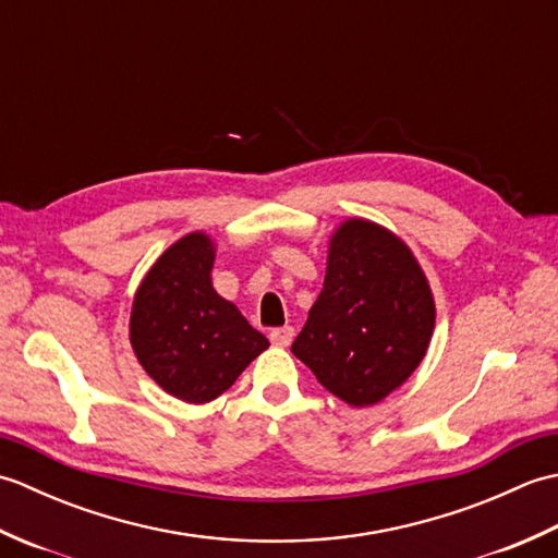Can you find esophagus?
<instances>
[{"label": "esophagus", "instance_id": "esophagus-1", "mask_svg": "<svg viewBox=\"0 0 558 558\" xmlns=\"http://www.w3.org/2000/svg\"><path fill=\"white\" fill-rule=\"evenodd\" d=\"M292 338H294V328L292 326H282V328H272L270 330V342H272V345H278V348H288L290 342H292Z\"/></svg>", "mask_w": 558, "mask_h": 558}]
</instances>
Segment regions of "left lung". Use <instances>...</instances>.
I'll return each instance as SVG.
<instances>
[{
	"instance_id": "left-lung-1",
	"label": "left lung",
	"mask_w": 558,
	"mask_h": 558,
	"mask_svg": "<svg viewBox=\"0 0 558 558\" xmlns=\"http://www.w3.org/2000/svg\"><path fill=\"white\" fill-rule=\"evenodd\" d=\"M434 318L429 282L410 248L354 218L330 240L324 290L292 354L336 398L366 408L417 369Z\"/></svg>"
}]
</instances>
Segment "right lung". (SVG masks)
Instances as JSON below:
<instances>
[{"instance_id": "obj_1", "label": "right lung", "mask_w": 558, "mask_h": 558, "mask_svg": "<svg viewBox=\"0 0 558 558\" xmlns=\"http://www.w3.org/2000/svg\"><path fill=\"white\" fill-rule=\"evenodd\" d=\"M213 256L201 232L172 244L141 282L129 324L141 366L184 402L218 398L268 348L266 336L213 290Z\"/></svg>"}]
</instances>
